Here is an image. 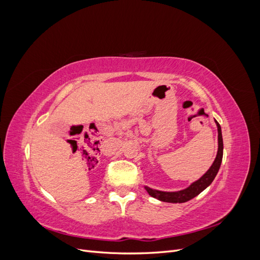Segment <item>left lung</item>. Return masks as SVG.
<instances>
[{
  "label": "left lung",
  "mask_w": 260,
  "mask_h": 260,
  "mask_svg": "<svg viewBox=\"0 0 260 260\" xmlns=\"http://www.w3.org/2000/svg\"><path fill=\"white\" fill-rule=\"evenodd\" d=\"M216 121L217 128H218V152L217 156L210 166V168L204 174L199 180L194 181V182L187 186L184 190L176 191V192H165V191H158L154 190L148 186H144L147 193L152 196L154 199L159 200L161 202L166 203H185L194 199L195 196H198L201 192H203L207 186L211 184L212 181H214L215 177L217 176L220 165L222 161V155H223V141H222V133H221V127L220 124Z\"/></svg>",
  "instance_id": "1"
}]
</instances>
